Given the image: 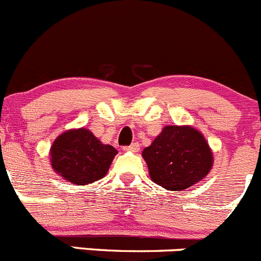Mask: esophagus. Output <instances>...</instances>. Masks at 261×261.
Masks as SVG:
<instances>
[{
	"mask_svg": "<svg viewBox=\"0 0 261 261\" xmlns=\"http://www.w3.org/2000/svg\"><path fill=\"white\" fill-rule=\"evenodd\" d=\"M124 151H128V152H138V151H139V144H138V143H132L130 146L124 147Z\"/></svg>",
	"mask_w": 261,
	"mask_h": 261,
	"instance_id": "obj_1",
	"label": "esophagus"
}]
</instances>
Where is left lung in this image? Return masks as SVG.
Wrapping results in <instances>:
<instances>
[{"instance_id": "1", "label": "left lung", "mask_w": 261, "mask_h": 261, "mask_svg": "<svg viewBox=\"0 0 261 261\" xmlns=\"http://www.w3.org/2000/svg\"><path fill=\"white\" fill-rule=\"evenodd\" d=\"M149 177L160 187L181 192L202 181L213 166V152L199 130L190 125H166L143 149Z\"/></svg>"}]
</instances>
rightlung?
Wrapping results in <instances>:
<instances>
[{"instance_id": "add662e5", "label": "right lung", "mask_w": 261, "mask_h": 261, "mask_svg": "<svg viewBox=\"0 0 261 261\" xmlns=\"http://www.w3.org/2000/svg\"><path fill=\"white\" fill-rule=\"evenodd\" d=\"M117 153L114 147L101 143L86 128L63 132L54 139L49 151L53 171L76 185L102 179Z\"/></svg>"}]
</instances>
